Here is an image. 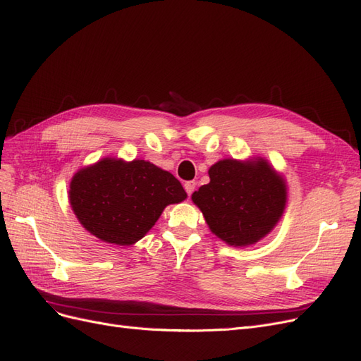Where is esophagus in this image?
Returning a JSON list of instances; mask_svg holds the SVG:
<instances>
[{
  "label": "esophagus",
  "instance_id": "1",
  "mask_svg": "<svg viewBox=\"0 0 361 361\" xmlns=\"http://www.w3.org/2000/svg\"><path fill=\"white\" fill-rule=\"evenodd\" d=\"M183 188H185V191H187V194L190 195L191 197V194L194 192V190H195V182L194 180H190V182H185V185H183Z\"/></svg>",
  "mask_w": 361,
  "mask_h": 361
}]
</instances>
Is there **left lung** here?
I'll list each match as a JSON object with an SVG mask.
<instances>
[{
  "instance_id": "obj_1",
  "label": "left lung",
  "mask_w": 361,
  "mask_h": 361,
  "mask_svg": "<svg viewBox=\"0 0 361 361\" xmlns=\"http://www.w3.org/2000/svg\"><path fill=\"white\" fill-rule=\"evenodd\" d=\"M211 182L194 191L211 232L233 247L265 238L285 212L286 182L264 158L221 159L209 169Z\"/></svg>"
}]
</instances>
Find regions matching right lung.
<instances>
[{"mask_svg": "<svg viewBox=\"0 0 361 361\" xmlns=\"http://www.w3.org/2000/svg\"><path fill=\"white\" fill-rule=\"evenodd\" d=\"M187 199L171 173L145 159L104 158L73 174L72 211L87 232L114 245H133L158 221L167 204Z\"/></svg>", "mask_w": 361, "mask_h": 361, "instance_id": "add662e5", "label": "right lung"}]
</instances>
